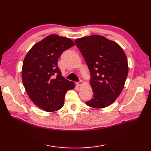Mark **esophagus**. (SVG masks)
Wrapping results in <instances>:
<instances>
[{
	"instance_id": "obj_1",
	"label": "esophagus",
	"mask_w": 151,
	"mask_h": 151,
	"mask_svg": "<svg viewBox=\"0 0 151 151\" xmlns=\"http://www.w3.org/2000/svg\"><path fill=\"white\" fill-rule=\"evenodd\" d=\"M76 84H77V86H81V85H83L84 84V82L83 81H80L79 82H77Z\"/></svg>"
}]
</instances>
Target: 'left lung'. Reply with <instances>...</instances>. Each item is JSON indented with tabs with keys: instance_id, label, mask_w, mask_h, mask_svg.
I'll list each match as a JSON object with an SVG mask.
<instances>
[{
	"instance_id": "obj_1",
	"label": "left lung",
	"mask_w": 151,
	"mask_h": 151,
	"mask_svg": "<svg viewBox=\"0 0 151 151\" xmlns=\"http://www.w3.org/2000/svg\"><path fill=\"white\" fill-rule=\"evenodd\" d=\"M75 43L90 71L93 98L86 102L94 108L109 106L119 96L129 72L125 52L116 42L103 36L76 39Z\"/></svg>"
}]
</instances>
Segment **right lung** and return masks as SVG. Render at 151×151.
Segmentation results:
<instances>
[{"mask_svg": "<svg viewBox=\"0 0 151 151\" xmlns=\"http://www.w3.org/2000/svg\"><path fill=\"white\" fill-rule=\"evenodd\" d=\"M74 45L69 38L51 35L35 44L24 58L22 83L31 101L45 111L60 109L67 91L74 88L57 66L61 54Z\"/></svg>", "mask_w": 151, "mask_h": 151, "instance_id": "right-lung-1", "label": "right lung"}]
</instances>
